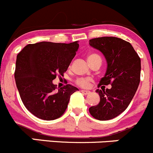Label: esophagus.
Masks as SVG:
<instances>
[{
	"label": "esophagus",
	"instance_id": "esophagus-1",
	"mask_svg": "<svg viewBox=\"0 0 153 153\" xmlns=\"http://www.w3.org/2000/svg\"><path fill=\"white\" fill-rule=\"evenodd\" d=\"M81 93H84V95H87V94H89V93H90V91H89V90H81Z\"/></svg>",
	"mask_w": 153,
	"mask_h": 153
}]
</instances>
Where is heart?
Here are the masks:
<instances>
[{
    "label": "heart",
    "mask_w": 153,
    "mask_h": 153,
    "mask_svg": "<svg viewBox=\"0 0 153 153\" xmlns=\"http://www.w3.org/2000/svg\"><path fill=\"white\" fill-rule=\"evenodd\" d=\"M96 59H99V60H102L100 56L97 54H95V53H91V54H89L88 56H87V60H88L89 62L93 61V60H96ZM91 78H78L76 81V83L78 85L81 86V87H88L90 83L91 82Z\"/></svg>",
    "instance_id": "b5f03b06"
}]
</instances>
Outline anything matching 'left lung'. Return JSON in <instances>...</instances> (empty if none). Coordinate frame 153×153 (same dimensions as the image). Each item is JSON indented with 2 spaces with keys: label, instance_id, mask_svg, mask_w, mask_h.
I'll use <instances>...</instances> for the list:
<instances>
[{
  "label": "left lung",
  "instance_id": "8db88e82",
  "mask_svg": "<svg viewBox=\"0 0 153 153\" xmlns=\"http://www.w3.org/2000/svg\"><path fill=\"white\" fill-rule=\"evenodd\" d=\"M89 42L107 62L106 72L99 86L111 84L110 89L96 90L100 102L89 111L99 120H108L123 112L132 100L140 83V59L129 42L117 37H99Z\"/></svg>",
  "mask_w": 153,
  "mask_h": 153
}]
</instances>
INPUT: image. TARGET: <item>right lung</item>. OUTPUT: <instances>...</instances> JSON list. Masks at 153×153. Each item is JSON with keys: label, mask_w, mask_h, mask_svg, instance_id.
<instances>
[{"label": "right lung", "mask_w": 153, "mask_h": 153, "mask_svg": "<svg viewBox=\"0 0 153 153\" xmlns=\"http://www.w3.org/2000/svg\"><path fill=\"white\" fill-rule=\"evenodd\" d=\"M78 42H41L26 45L16 58L15 80L22 102L32 114L54 120L66 111L71 95L78 89L67 84L56 91L57 74L66 72L78 49Z\"/></svg>", "instance_id": "add662e5"}]
</instances>
